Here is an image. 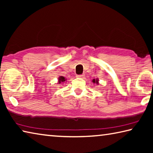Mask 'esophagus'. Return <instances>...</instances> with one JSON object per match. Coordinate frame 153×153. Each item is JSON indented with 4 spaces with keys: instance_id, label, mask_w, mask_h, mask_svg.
<instances>
[{
    "instance_id": "34e87169",
    "label": "esophagus",
    "mask_w": 153,
    "mask_h": 153,
    "mask_svg": "<svg viewBox=\"0 0 153 153\" xmlns=\"http://www.w3.org/2000/svg\"><path fill=\"white\" fill-rule=\"evenodd\" d=\"M84 74H81V75H77L76 77H84Z\"/></svg>"
}]
</instances>
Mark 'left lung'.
<instances>
[{
  "mask_svg": "<svg viewBox=\"0 0 153 153\" xmlns=\"http://www.w3.org/2000/svg\"><path fill=\"white\" fill-rule=\"evenodd\" d=\"M92 82L93 83H97V84H98V79L97 78V79H94L92 80Z\"/></svg>",
  "mask_w": 153,
  "mask_h": 153,
  "instance_id": "obj_1",
  "label": "left lung"
}]
</instances>
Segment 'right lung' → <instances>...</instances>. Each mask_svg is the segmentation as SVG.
<instances>
[{"mask_svg": "<svg viewBox=\"0 0 153 153\" xmlns=\"http://www.w3.org/2000/svg\"><path fill=\"white\" fill-rule=\"evenodd\" d=\"M59 81H58V83L59 84H61V83H63L65 82L67 80V78H65V77H63V76H60L59 77Z\"/></svg>", "mask_w": 153, "mask_h": 153, "instance_id": "right-lung-1", "label": "right lung"}]
</instances>
